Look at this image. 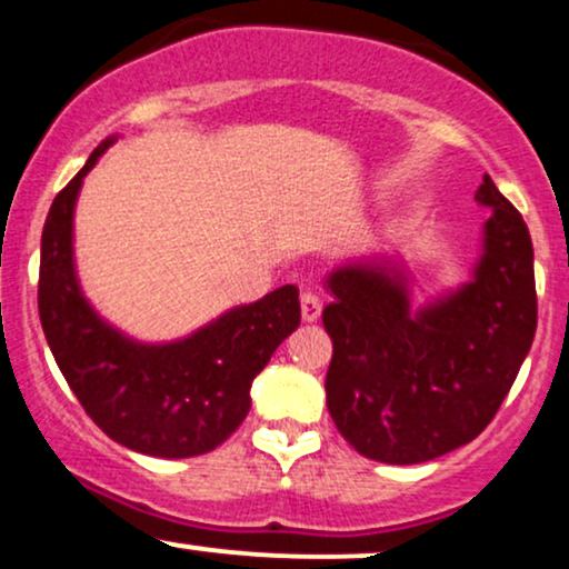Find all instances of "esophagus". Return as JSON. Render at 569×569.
Here are the masks:
<instances>
[{"label":"esophagus","mask_w":569,"mask_h":569,"mask_svg":"<svg viewBox=\"0 0 569 569\" xmlns=\"http://www.w3.org/2000/svg\"><path fill=\"white\" fill-rule=\"evenodd\" d=\"M299 305H302V321L305 323H316L318 318H321L323 305H321V299H318V293L305 291L302 297H299Z\"/></svg>","instance_id":"esophagus-1"}]
</instances>
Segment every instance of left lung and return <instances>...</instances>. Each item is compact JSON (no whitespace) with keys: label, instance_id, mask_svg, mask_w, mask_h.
Here are the masks:
<instances>
[{"label":"left lung","instance_id":"1","mask_svg":"<svg viewBox=\"0 0 569 569\" xmlns=\"http://www.w3.org/2000/svg\"><path fill=\"white\" fill-rule=\"evenodd\" d=\"M489 208L466 283L411 305L398 253L356 257L326 276L335 342L326 407L356 452L417 466L466 447L489 426L532 348L538 326L532 240L525 219L485 176Z\"/></svg>","mask_w":569,"mask_h":569}]
</instances>
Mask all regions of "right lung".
Returning <instances> with one entry per match:
<instances>
[{"mask_svg":"<svg viewBox=\"0 0 569 569\" xmlns=\"http://www.w3.org/2000/svg\"><path fill=\"white\" fill-rule=\"evenodd\" d=\"M114 141L117 136H109L98 143L50 206L39 262V318L58 369L109 439L168 460L206 455L246 420L253 377L297 331L299 291L280 286L171 342H141L109 323L77 276L74 211L84 176Z\"/></svg>","mask_w":569,"mask_h":569,"instance_id":"right-lung-1","label":"right lung"}]
</instances>
